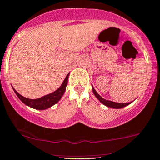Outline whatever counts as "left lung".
I'll return each instance as SVG.
<instances>
[{"label":"left lung","mask_w":160,"mask_h":160,"mask_svg":"<svg viewBox=\"0 0 160 160\" xmlns=\"http://www.w3.org/2000/svg\"><path fill=\"white\" fill-rule=\"evenodd\" d=\"M92 92H93V93H94L95 96L97 98V99L99 101V102H101V103H102L103 105H105L106 107H110V108L121 109V108H123V107H127V106H128L129 104H131L132 102H133V101H132V102H125V103H119V102H113V101L107 100V99H103L102 96H99V95L98 94L97 92L95 90L94 87H93V86H92Z\"/></svg>","instance_id":"obj_1"}]
</instances>
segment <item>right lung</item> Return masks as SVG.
<instances>
[{"label": "right lung", "mask_w": 160, "mask_h": 160, "mask_svg": "<svg viewBox=\"0 0 160 160\" xmlns=\"http://www.w3.org/2000/svg\"><path fill=\"white\" fill-rule=\"evenodd\" d=\"M69 74L70 73L68 74V75L66 76V78H64V82H62L61 86H60L56 91L50 93V94L46 95V96H42V97L40 98H38V99H31L24 97V96H22V95H20L13 87H12V88H13L14 92H15V94L17 95L18 99H19L23 103L26 104V106L31 107V108L36 109V110H47V109L50 108V107L55 105V104H56L57 102H59L60 99H61V97L63 96V95H64V92H65L66 90V86H67Z\"/></svg>", "instance_id": "add662e5"}]
</instances>
